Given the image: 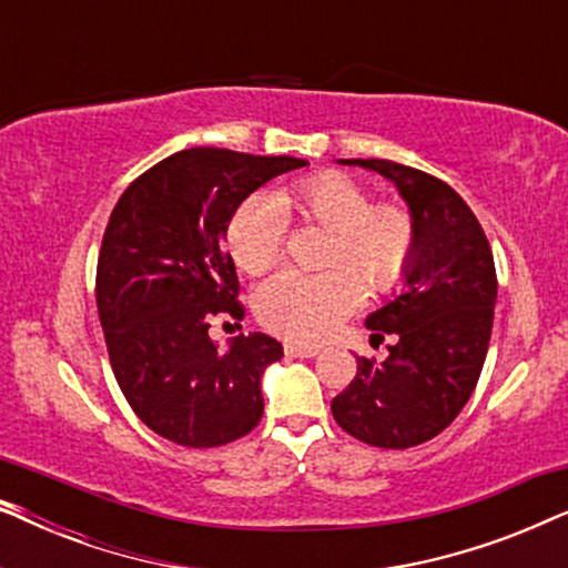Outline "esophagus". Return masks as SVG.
I'll use <instances>...</instances> for the list:
<instances>
[{
    "mask_svg": "<svg viewBox=\"0 0 568 568\" xmlns=\"http://www.w3.org/2000/svg\"><path fill=\"white\" fill-rule=\"evenodd\" d=\"M286 354L300 356V359H310V356L321 354V346H307V344H286Z\"/></svg>",
    "mask_w": 568,
    "mask_h": 568,
    "instance_id": "obj_1",
    "label": "esophagus"
}]
</instances>
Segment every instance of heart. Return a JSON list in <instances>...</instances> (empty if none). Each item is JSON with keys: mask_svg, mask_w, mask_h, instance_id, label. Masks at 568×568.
<instances>
[{"mask_svg": "<svg viewBox=\"0 0 568 568\" xmlns=\"http://www.w3.org/2000/svg\"><path fill=\"white\" fill-rule=\"evenodd\" d=\"M290 220L331 232L323 255L328 271H284L261 286L255 313L278 336H328L362 302L359 283L369 292H393L414 263L418 227L408 206L375 204V196L348 175L317 173L276 193H255L237 206L224 235L235 266L245 274L274 266Z\"/></svg>", "mask_w": 568, "mask_h": 568, "instance_id": "1", "label": "heart"}]
</instances>
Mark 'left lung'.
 Wrapping results in <instances>:
<instances>
[{"label": "left lung", "instance_id": "8db88e82", "mask_svg": "<svg viewBox=\"0 0 568 568\" xmlns=\"http://www.w3.org/2000/svg\"><path fill=\"white\" fill-rule=\"evenodd\" d=\"M387 178L416 216L406 292L367 317L372 338H395L387 359L356 356V377L331 403L344 432L372 447L406 449L445 432L484 369L496 268L476 214L445 181L390 160H341Z\"/></svg>", "mask_w": 568, "mask_h": 568}]
</instances>
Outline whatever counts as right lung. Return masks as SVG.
Instances as JSON below:
<instances>
[{"label": "right lung", "mask_w": 568, "mask_h": 568, "mask_svg": "<svg viewBox=\"0 0 568 568\" xmlns=\"http://www.w3.org/2000/svg\"><path fill=\"white\" fill-rule=\"evenodd\" d=\"M305 165L193 146L139 175L108 220L95 300L113 375L134 414L175 445L220 447L261 422V377L284 348L266 333H240L227 352L209 338L214 317L245 315L222 237L253 191Z\"/></svg>", "instance_id": "obj_1"}]
</instances>
